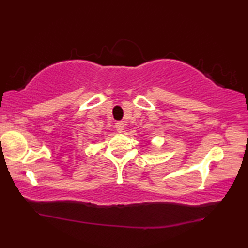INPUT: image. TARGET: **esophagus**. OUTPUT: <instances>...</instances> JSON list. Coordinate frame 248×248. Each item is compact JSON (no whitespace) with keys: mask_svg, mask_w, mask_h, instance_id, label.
<instances>
[{"mask_svg":"<svg viewBox=\"0 0 248 248\" xmlns=\"http://www.w3.org/2000/svg\"><path fill=\"white\" fill-rule=\"evenodd\" d=\"M115 128H116V130L118 131L119 133L124 132V124L123 123V121H118V123H116Z\"/></svg>","mask_w":248,"mask_h":248,"instance_id":"obj_1","label":"esophagus"}]
</instances>
